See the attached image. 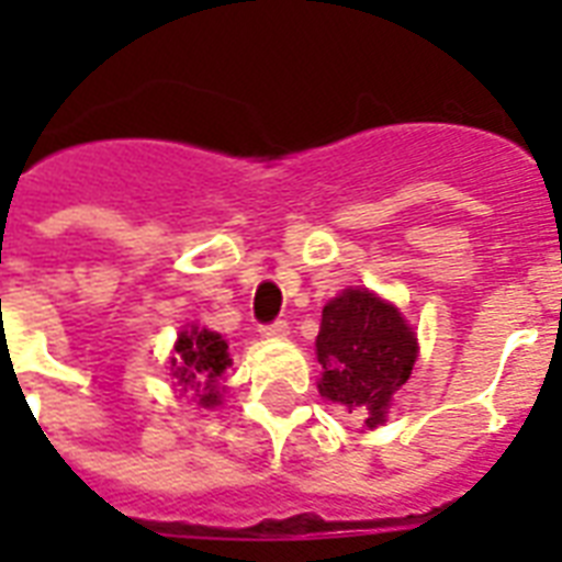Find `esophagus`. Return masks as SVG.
Listing matches in <instances>:
<instances>
[{
	"label": "esophagus",
	"mask_w": 562,
	"mask_h": 562,
	"mask_svg": "<svg viewBox=\"0 0 562 562\" xmlns=\"http://www.w3.org/2000/svg\"><path fill=\"white\" fill-rule=\"evenodd\" d=\"M259 333H262L265 338H285V335H289V324H285V321H271V324L259 326Z\"/></svg>",
	"instance_id": "esophagus-1"
}]
</instances>
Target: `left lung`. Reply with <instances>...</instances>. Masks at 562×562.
Here are the masks:
<instances>
[{
	"label": "left lung",
	"instance_id": "obj_1",
	"mask_svg": "<svg viewBox=\"0 0 562 562\" xmlns=\"http://www.w3.org/2000/svg\"><path fill=\"white\" fill-rule=\"evenodd\" d=\"M317 361L324 364L321 396L375 428L384 423L393 393L408 382L417 338L384 300L364 289H347L324 306Z\"/></svg>",
	"mask_w": 562,
	"mask_h": 562
}]
</instances>
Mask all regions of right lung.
Returning a JSON list of instances; mask_svg holds the SVG:
<instances>
[{
  "mask_svg": "<svg viewBox=\"0 0 562 562\" xmlns=\"http://www.w3.org/2000/svg\"><path fill=\"white\" fill-rule=\"evenodd\" d=\"M229 368L227 341L210 329H192L180 335L171 359V375L203 408L218 405V379Z\"/></svg>",
  "mask_w": 562,
  "mask_h": 562,
  "instance_id": "obj_1",
  "label": "right lung"
}]
</instances>
